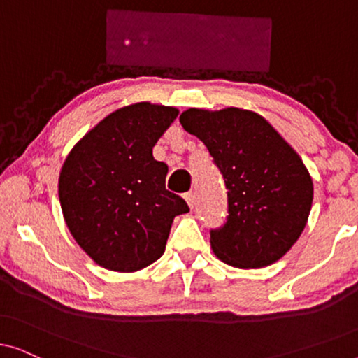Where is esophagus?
Instances as JSON below:
<instances>
[{
	"label": "esophagus",
	"mask_w": 358,
	"mask_h": 358,
	"mask_svg": "<svg viewBox=\"0 0 358 358\" xmlns=\"http://www.w3.org/2000/svg\"><path fill=\"white\" fill-rule=\"evenodd\" d=\"M184 199L187 200L189 207H190V208H194V205H195V195H194L192 190H190V192H187V194H184Z\"/></svg>",
	"instance_id": "obj_1"
}]
</instances>
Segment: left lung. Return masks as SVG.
I'll return each instance as SVG.
<instances>
[{
    "instance_id": "left-lung-1",
    "label": "left lung",
    "mask_w": 358,
    "mask_h": 358,
    "mask_svg": "<svg viewBox=\"0 0 358 358\" xmlns=\"http://www.w3.org/2000/svg\"><path fill=\"white\" fill-rule=\"evenodd\" d=\"M179 122L203 141L228 190L227 222L210 229L213 252L243 268L278 261L300 238L313 203V182L300 156L249 110L189 109Z\"/></svg>"
}]
</instances>
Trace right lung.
<instances>
[{
  "instance_id": "obj_1",
  "label": "right lung",
  "mask_w": 358,
  "mask_h": 358,
  "mask_svg": "<svg viewBox=\"0 0 358 358\" xmlns=\"http://www.w3.org/2000/svg\"><path fill=\"white\" fill-rule=\"evenodd\" d=\"M179 110L150 102L107 115L63 164L58 195L73 238L99 266L140 271L163 256L176 215L189 205L166 190L168 164L153 158Z\"/></svg>"
}]
</instances>
